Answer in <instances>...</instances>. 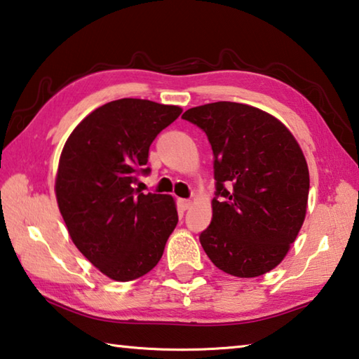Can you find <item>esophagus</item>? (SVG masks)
Masks as SVG:
<instances>
[{
    "label": "esophagus",
    "instance_id": "34e87169",
    "mask_svg": "<svg viewBox=\"0 0 359 359\" xmlns=\"http://www.w3.org/2000/svg\"><path fill=\"white\" fill-rule=\"evenodd\" d=\"M179 208L182 210H188L191 208V201L190 199H179Z\"/></svg>",
    "mask_w": 359,
    "mask_h": 359
}]
</instances>
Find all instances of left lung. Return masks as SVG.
Returning a JSON list of instances; mask_svg holds the SVG:
<instances>
[{
	"instance_id": "obj_1",
	"label": "left lung",
	"mask_w": 359,
	"mask_h": 359,
	"mask_svg": "<svg viewBox=\"0 0 359 359\" xmlns=\"http://www.w3.org/2000/svg\"><path fill=\"white\" fill-rule=\"evenodd\" d=\"M209 137L214 151L212 222L204 252L229 276L252 278L287 257L304 223L309 168L299 144L274 115L218 101L182 115Z\"/></svg>"
}]
</instances>
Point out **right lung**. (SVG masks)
Wrapping results in <instances>:
<instances>
[{
	"label": "right lung",
	"mask_w": 359,
	"mask_h": 359,
	"mask_svg": "<svg viewBox=\"0 0 359 359\" xmlns=\"http://www.w3.org/2000/svg\"><path fill=\"white\" fill-rule=\"evenodd\" d=\"M182 114L149 100L111 101L88 114L65 142L55 194L71 241L102 274L135 280L161 259L179 222L171 194L137 191L149 147Z\"/></svg>",
	"instance_id": "1"
}]
</instances>
